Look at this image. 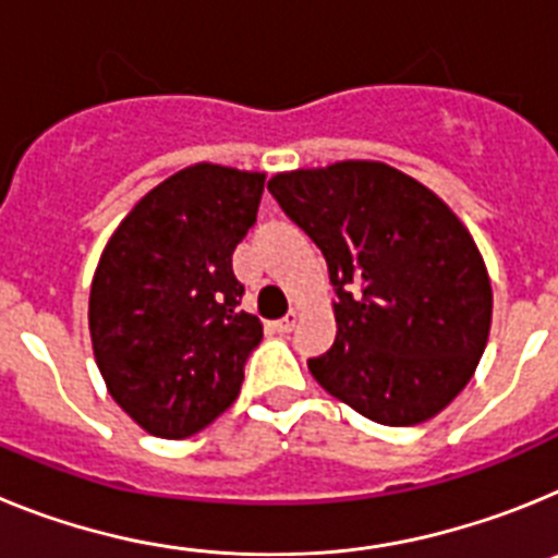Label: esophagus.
Here are the masks:
<instances>
[{"label":"esophagus","instance_id":"esophagus-1","mask_svg":"<svg viewBox=\"0 0 558 558\" xmlns=\"http://www.w3.org/2000/svg\"><path fill=\"white\" fill-rule=\"evenodd\" d=\"M295 324H299V310H290V313L284 315V318H279V322L274 324V329H276V332H290V329H293Z\"/></svg>","mask_w":558,"mask_h":558}]
</instances>
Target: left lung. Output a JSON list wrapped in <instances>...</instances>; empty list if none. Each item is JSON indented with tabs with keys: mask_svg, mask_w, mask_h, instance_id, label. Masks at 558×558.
Wrapping results in <instances>:
<instances>
[{
	"mask_svg": "<svg viewBox=\"0 0 558 558\" xmlns=\"http://www.w3.org/2000/svg\"><path fill=\"white\" fill-rule=\"evenodd\" d=\"M268 190L322 248L338 295L332 349L307 360L318 386L388 427L445 411L492 327L489 274L456 211L383 161L276 172Z\"/></svg>",
	"mask_w": 558,
	"mask_h": 558,
	"instance_id": "left-lung-1",
	"label": "left lung"
}]
</instances>
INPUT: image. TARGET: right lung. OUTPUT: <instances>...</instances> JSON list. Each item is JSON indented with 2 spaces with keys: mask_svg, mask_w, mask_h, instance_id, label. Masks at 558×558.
Wrapping results in <instances>:
<instances>
[{
  "mask_svg": "<svg viewBox=\"0 0 558 558\" xmlns=\"http://www.w3.org/2000/svg\"><path fill=\"white\" fill-rule=\"evenodd\" d=\"M265 172L201 161L153 186L117 226L88 295V332L113 402L159 438L211 425L240 393L259 318L240 307L231 254Z\"/></svg>",
  "mask_w": 558,
  "mask_h": 558,
  "instance_id": "add662e5",
  "label": "right lung"
}]
</instances>
